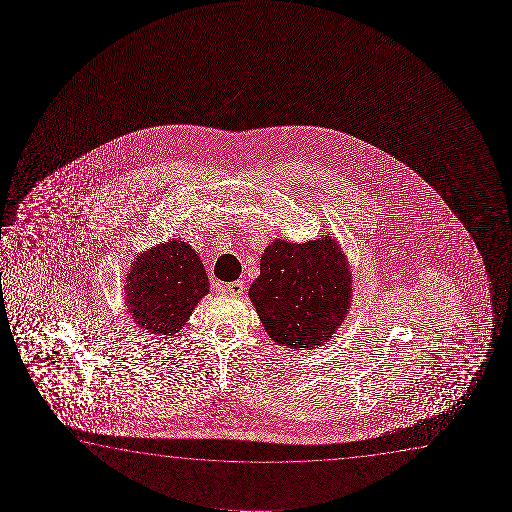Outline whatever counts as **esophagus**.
<instances>
[{
  "label": "esophagus",
  "mask_w": 512,
  "mask_h": 512,
  "mask_svg": "<svg viewBox=\"0 0 512 512\" xmlns=\"http://www.w3.org/2000/svg\"><path fill=\"white\" fill-rule=\"evenodd\" d=\"M224 290L229 295L239 297V295L243 294V290H245V285H243V281H231V283H227V285H225Z\"/></svg>",
  "instance_id": "34e87169"
}]
</instances>
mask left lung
Listing matches in <instances>:
<instances>
[{
    "label": "left lung",
    "instance_id": "8db88e82",
    "mask_svg": "<svg viewBox=\"0 0 512 512\" xmlns=\"http://www.w3.org/2000/svg\"><path fill=\"white\" fill-rule=\"evenodd\" d=\"M248 295L274 343L313 350L346 318L350 271L332 236L302 245L276 239L262 253L260 276Z\"/></svg>",
    "mask_w": 512,
    "mask_h": 512
}]
</instances>
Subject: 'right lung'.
Masks as SVG:
<instances>
[{
	"label": "right lung",
	"mask_w": 512,
	"mask_h": 512,
	"mask_svg": "<svg viewBox=\"0 0 512 512\" xmlns=\"http://www.w3.org/2000/svg\"><path fill=\"white\" fill-rule=\"evenodd\" d=\"M126 283L129 313L155 336H175L210 288L199 255L178 239L134 260Z\"/></svg>",
	"instance_id": "1"
}]
</instances>
